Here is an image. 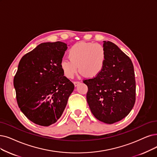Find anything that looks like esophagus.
<instances>
[{
    "label": "esophagus",
    "mask_w": 157,
    "mask_h": 157,
    "mask_svg": "<svg viewBox=\"0 0 157 157\" xmlns=\"http://www.w3.org/2000/svg\"><path fill=\"white\" fill-rule=\"evenodd\" d=\"M73 83H74L75 86H77L78 85V84L80 83V82H79V81H74Z\"/></svg>",
    "instance_id": "34e87169"
}]
</instances>
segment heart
I'll return each instance as SVG.
<instances>
[{"instance_id":"1","label":"heart","mask_w":157,"mask_h":157,"mask_svg":"<svg viewBox=\"0 0 157 157\" xmlns=\"http://www.w3.org/2000/svg\"><path fill=\"white\" fill-rule=\"evenodd\" d=\"M67 55L70 59H62L60 66L64 75L68 78H72L78 68L87 76L96 77L102 71L107 59L105 48L92 42H77L69 49Z\"/></svg>"}]
</instances>
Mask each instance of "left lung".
<instances>
[{
	"instance_id": "8db88e82",
	"label": "left lung",
	"mask_w": 157,
	"mask_h": 157,
	"mask_svg": "<svg viewBox=\"0 0 157 157\" xmlns=\"http://www.w3.org/2000/svg\"><path fill=\"white\" fill-rule=\"evenodd\" d=\"M107 59L102 71L85 79L87 102L98 121L113 124L126 117L133 108L136 82L131 60L116 44L104 41Z\"/></svg>"
}]
</instances>
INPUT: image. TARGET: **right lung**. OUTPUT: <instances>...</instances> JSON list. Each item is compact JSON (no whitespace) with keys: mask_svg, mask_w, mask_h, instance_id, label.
Wrapping results in <instances>:
<instances>
[{"mask_svg":"<svg viewBox=\"0 0 157 157\" xmlns=\"http://www.w3.org/2000/svg\"><path fill=\"white\" fill-rule=\"evenodd\" d=\"M67 48L60 41L42 43L18 64L13 79L18 105L29 121L40 126H49L59 120L74 90L60 66Z\"/></svg>","mask_w":157,"mask_h":157,"instance_id":"obj_1","label":"right lung"}]
</instances>
